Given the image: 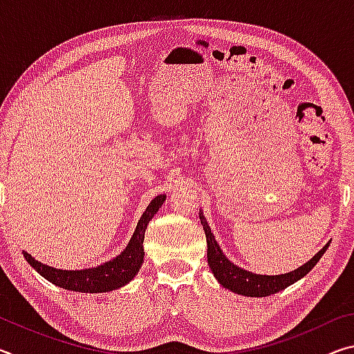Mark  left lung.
<instances>
[{
	"label": "left lung",
	"mask_w": 354,
	"mask_h": 354,
	"mask_svg": "<svg viewBox=\"0 0 354 354\" xmlns=\"http://www.w3.org/2000/svg\"><path fill=\"white\" fill-rule=\"evenodd\" d=\"M200 220L203 225V230L206 232V242H207V263L211 267L214 277L217 278L218 283L225 287L227 290H232L239 295L245 297H268L273 295L279 290L286 289L290 284L297 283L298 279L313 270L315 263L320 261V257L325 254L328 250L329 243H326L319 253H317L313 259L304 263L297 270L284 274H274V277H268V274H256L243 270V268L237 267L232 263L227 257L223 254V251L220 250L218 243L215 242L214 234L211 232V227H209L205 215L200 211Z\"/></svg>",
	"instance_id": "obj_1"
}]
</instances>
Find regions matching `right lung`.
<instances>
[{
	"instance_id": "right-lung-1",
	"label": "right lung",
	"mask_w": 354,
	"mask_h": 354,
	"mask_svg": "<svg viewBox=\"0 0 354 354\" xmlns=\"http://www.w3.org/2000/svg\"><path fill=\"white\" fill-rule=\"evenodd\" d=\"M165 201V195H158L149 203L147 211L137 223L133 237L128 243V247L115 259L103 263L97 268H86V270H59L55 267H48L45 263L35 261L31 254L23 251V256L31 263L41 277L56 284L64 287L67 290L75 292H86V293H101L111 292L118 287L128 284L133 279L137 272L140 270L143 262V239H145V230L149 220L154 217V214L159 211Z\"/></svg>"
}]
</instances>
